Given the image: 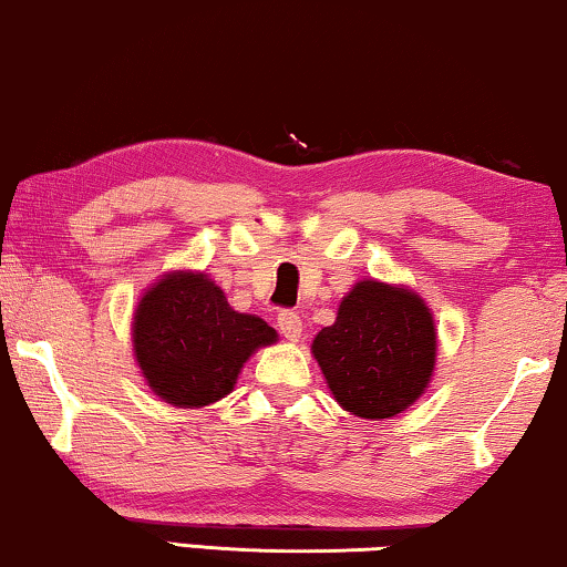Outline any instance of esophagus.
Returning a JSON list of instances; mask_svg holds the SVG:
<instances>
[{
    "label": "esophagus",
    "mask_w": 567,
    "mask_h": 567,
    "mask_svg": "<svg viewBox=\"0 0 567 567\" xmlns=\"http://www.w3.org/2000/svg\"><path fill=\"white\" fill-rule=\"evenodd\" d=\"M278 330H281V336L286 340H291V343H297V340L301 338V317L297 312H286L278 315Z\"/></svg>",
    "instance_id": "34e87169"
}]
</instances>
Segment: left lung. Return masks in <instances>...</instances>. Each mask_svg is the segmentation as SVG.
Returning a JSON list of instances; mask_svg holds the SVG:
<instances>
[{"label":"left lung","instance_id":"1","mask_svg":"<svg viewBox=\"0 0 567 567\" xmlns=\"http://www.w3.org/2000/svg\"><path fill=\"white\" fill-rule=\"evenodd\" d=\"M436 338V320L421 293L363 278L340 299L336 322L315 336L312 355L340 408L382 421L429 390Z\"/></svg>","mask_w":567,"mask_h":567}]
</instances>
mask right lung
Here are the masks:
<instances>
[{
  "label": "right lung",
  "mask_w": 567,
  "mask_h": 567,
  "mask_svg": "<svg viewBox=\"0 0 567 567\" xmlns=\"http://www.w3.org/2000/svg\"><path fill=\"white\" fill-rule=\"evenodd\" d=\"M136 367L150 390L175 408H204L235 390L239 371L278 332L258 315L229 307L204 270H167L146 286L131 317Z\"/></svg>",
  "instance_id": "1"
}]
</instances>
